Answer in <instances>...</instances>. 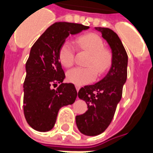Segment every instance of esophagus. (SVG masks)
Returning a JSON list of instances; mask_svg holds the SVG:
<instances>
[{"label":"esophagus","instance_id":"esophagus-1","mask_svg":"<svg viewBox=\"0 0 153 153\" xmlns=\"http://www.w3.org/2000/svg\"><path fill=\"white\" fill-rule=\"evenodd\" d=\"M75 88H76L77 91H79V89H80V86L75 85Z\"/></svg>","mask_w":153,"mask_h":153}]
</instances>
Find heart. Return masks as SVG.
Instances as JSON below:
<instances>
[{"label": "heart", "mask_w": 153, "mask_h": 153, "mask_svg": "<svg viewBox=\"0 0 153 153\" xmlns=\"http://www.w3.org/2000/svg\"><path fill=\"white\" fill-rule=\"evenodd\" d=\"M77 44L80 48L87 51L90 56L87 60L88 67H75L66 72V79L75 85L82 86L93 82L97 73L102 75L108 71L112 62L110 52L104 48L102 39L96 34H87L77 39ZM58 58L62 65L70 67L74 60V48L70 40H65L61 45L58 52Z\"/></svg>", "instance_id": "heart-1"}]
</instances>
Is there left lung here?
<instances>
[{"mask_svg":"<svg viewBox=\"0 0 153 153\" xmlns=\"http://www.w3.org/2000/svg\"><path fill=\"white\" fill-rule=\"evenodd\" d=\"M95 29L101 33L111 48L112 62L102 79L93 85L85 86L78 92L79 98L87 103L88 109L76 116V125L82 134L88 136L101 134L109 126L127 78L128 56L118 36L109 28Z\"/></svg>","mask_w":153,"mask_h":153,"instance_id":"obj_1","label":"left lung"}]
</instances>
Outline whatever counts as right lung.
<instances>
[{
	"label": "right lung",
	"mask_w": 153,
	"mask_h": 153,
	"mask_svg": "<svg viewBox=\"0 0 153 153\" xmlns=\"http://www.w3.org/2000/svg\"><path fill=\"white\" fill-rule=\"evenodd\" d=\"M78 23L56 22L31 47L26 63L23 83V111L31 128L40 132L53 128L59 109L72 105L77 97L73 83H63L65 73L58 58L61 45L70 35L88 30ZM60 85L56 89L52 85Z\"/></svg>",
	"instance_id": "obj_1"
}]
</instances>
